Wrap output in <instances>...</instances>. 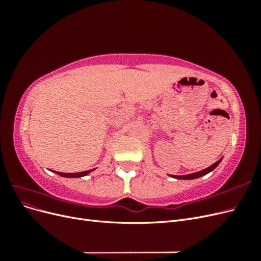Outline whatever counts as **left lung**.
I'll list each match as a JSON object with an SVG mask.
<instances>
[{"mask_svg": "<svg viewBox=\"0 0 261 261\" xmlns=\"http://www.w3.org/2000/svg\"><path fill=\"white\" fill-rule=\"evenodd\" d=\"M221 160H222V158H221V159H220L219 161H217L216 163H213L212 165H210L209 168L204 169V170H202V171H199V172L192 173V174H187V175H170V176L174 177V178H177V179H195V178H198V177H201V176H203V175L208 174V173H210L211 171L215 170V169L218 167V165L220 164Z\"/></svg>", "mask_w": 261, "mask_h": 261, "instance_id": "8db88e82", "label": "left lung"}]
</instances>
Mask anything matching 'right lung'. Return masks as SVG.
Wrapping results in <instances>:
<instances>
[{"instance_id":"right-lung-1","label":"right lung","mask_w":261,"mask_h":261,"mask_svg":"<svg viewBox=\"0 0 261 261\" xmlns=\"http://www.w3.org/2000/svg\"><path fill=\"white\" fill-rule=\"evenodd\" d=\"M94 169L89 170V171H84V172H78V173H61V172H55L57 174L64 176V177H82V176H86L88 175L90 172H92Z\"/></svg>"}]
</instances>
